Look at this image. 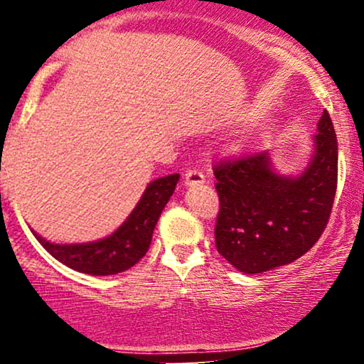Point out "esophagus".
<instances>
[{
  "mask_svg": "<svg viewBox=\"0 0 364 364\" xmlns=\"http://www.w3.org/2000/svg\"><path fill=\"white\" fill-rule=\"evenodd\" d=\"M202 183H205V176H203L202 171H198V169L186 171V174H185V185L186 186L202 185Z\"/></svg>",
  "mask_w": 364,
  "mask_h": 364,
  "instance_id": "34e87169",
  "label": "esophagus"
}]
</instances>
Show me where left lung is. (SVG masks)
<instances>
[{
	"mask_svg": "<svg viewBox=\"0 0 364 364\" xmlns=\"http://www.w3.org/2000/svg\"><path fill=\"white\" fill-rule=\"evenodd\" d=\"M217 252L245 274L298 260L318 241L337 190V136L328 112L316 124L303 173L284 176L267 150L214 166Z\"/></svg>",
	"mask_w": 364,
	"mask_h": 364,
	"instance_id": "left-lung-1",
	"label": "left lung"
}]
</instances>
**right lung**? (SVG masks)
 <instances>
[{
	"label": "right lung",
	"mask_w": 364,
	"mask_h": 364,
	"mask_svg": "<svg viewBox=\"0 0 364 364\" xmlns=\"http://www.w3.org/2000/svg\"><path fill=\"white\" fill-rule=\"evenodd\" d=\"M179 179V174L159 178L150 181L144 195L112 235L90 243L58 245L41 237L36 240L63 265L90 275H114L132 269L147 253L152 241L154 228L169 202Z\"/></svg>",
	"instance_id": "add662e5"
}]
</instances>
